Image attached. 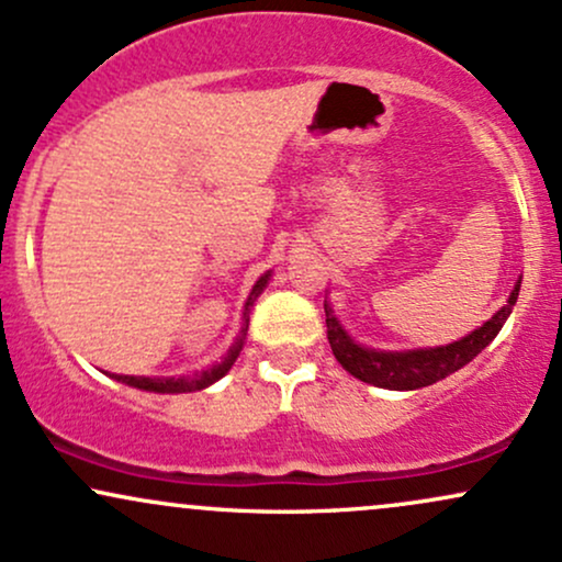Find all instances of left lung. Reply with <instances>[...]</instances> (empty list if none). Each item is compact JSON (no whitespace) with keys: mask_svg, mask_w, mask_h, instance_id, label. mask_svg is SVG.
Wrapping results in <instances>:
<instances>
[{"mask_svg":"<svg viewBox=\"0 0 562 562\" xmlns=\"http://www.w3.org/2000/svg\"><path fill=\"white\" fill-rule=\"evenodd\" d=\"M518 293L520 280L515 282L505 306H502L492 319H486L481 327H475L473 333L465 335V338L447 346L409 348V351H380V348H367L362 344H357V340L344 330L338 317H335L330 303L325 301L327 340H330L335 359L344 364V370L362 380V383L378 385V389L389 391H417L425 389V385L438 383V380H443L451 375V372L462 370L468 362H473L483 348L492 344L496 333L502 330V325H505L509 314H513Z\"/></svg>","mask_w":562,"mask_h":562,"instance_id":"left-lung-1","label":"left lung"}]
</instances>
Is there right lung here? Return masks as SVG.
Listing matches in <instances>:
<instances>
[{
  "mask_svg": "<svg viewBox=\"0 0 562 562\" xmlns=\"http://www.w3.org/2000/svg\"><path fill=\"white\" fill-rule=\"evenodd\" d=\"M269 277H272V272L261 274L259 280H256L254 290H250L248 301H245V308H243V327H240V333H237L235 344H232L229 351L222 357V362L205 367V370H200V372H192V375H179V378H142V375H113V378L119 380V383L132 385V389L153 391V393H190V391H203V389H209V385H214L216 380H222L224 375H227V372L232 370V364H235V359L240 357L245 335H248L250 306H254L256 299L263 293V288L269 285Z\"/></svg>",
  "mask_w": 562,
  "mask_h": 562,
  "instance_id": "right-lung-1",
  "label": "right lung"
}]
</instances>
